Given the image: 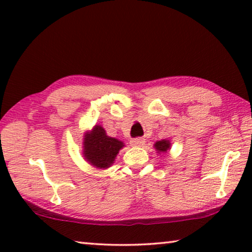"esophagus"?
<instances>
[{
  "label": "esophagus",
  "mask_w": 252,
  "mask_h": 252,
  "mask_svg": "<svg viewBox=\"0 0 252 252\" xmlns=\"http://www.w3.org/2000/svg\"><path fill=\"white\" fill-rule=\"evenodd\" d=\"M144 143H146V140L143 138H135L131 140V146L134 147H142Z\"/></svg>",
  "instance_id": "obj_1"
}]
</instances>
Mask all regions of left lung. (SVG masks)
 <instances>
[{"instance_id":"1","label":"left lung","mask_w":252,"mask_h":252,"mask_svg":"<svg viewBox=\"0 0 252 252\" xmlns=\"http://www.w3.org/2000/svg\"><path fill=\"white\" fill-rule=\"evenodd\" d=\"M170 146H171V143L169 140H161V141H157L155 143V148L158 153H165L170 149Z\"/></svg>"}]
</instances>
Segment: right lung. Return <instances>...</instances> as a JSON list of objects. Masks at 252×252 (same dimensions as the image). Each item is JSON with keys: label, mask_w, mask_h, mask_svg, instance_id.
<instances>
[{"label": "right lung", "mask_w": 252, "mask_h": 252, "mask_svg": "<svg viewBox=\"0 0 252 252\" xmlns=\"http://www.w3.org/2000/svg\"><path fill=\"white\" fill-rule=\"evenodd\" d=\"M123 147L122 141L106 135L103 127L96 125L84 134L83 156L93 167L106 169L111 167Z\"/></svg>", "instance_id": "add662e5"}]
</instances>
